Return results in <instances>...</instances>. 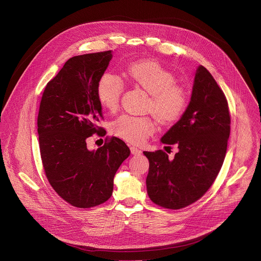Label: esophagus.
<instances>
[{"label": "esophagus", "mask_w": 261, "mask_h": 261, "mask_svg": "<svg viewBox=\"0 0 261 261\" xmlns=\"http://www.w3.org/2000/svg\"><path fill=\"white\" fill-rule=\"evenodd\" d=\"M130 150H131V153L134 154V155H139V154H141V152H142L139 148H137V147H135V146H131V147H130Z\"/></svg>", "instance_id": "obj_1"}]
</instances>
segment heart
Instances as JSON below:
<instances>
[{
  "label": "heart",
  "instance_id": "1",
  "mask_svg": "<svg viewBox=\"0 0 261 261\" xmlns=\"http://www.w3.org/2000/svg\"><path fill=\"white\" fill-rule=\"evenodd\" d=\"M125 77L149 94L147 110L163 124L178 120L188 105V94L182 87L175 85V77L161 64L150 60H139L129 64L124 70ZM124 90V82L116 73L105 72L100 75L96 94L99 103L108 111L119 107ZM117 137L134 144L145 141L154 131L149 117L122 115L111 124Z\"/></svg>",
  "mask_w": 261,
  "mask_h": 261
}]
</instances>
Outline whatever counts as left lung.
<instances>
[{"label":"left lung","mask_w":261,"mask_h":261,"mask_svg":"<svg viewBox=\"0 0 261 261\" xmlns=\"http://www.w3.org/2000/svg\"><path fill=\"white\" fill-rule=\"evenodd\" d=\"M229 132L225 95L207 68L200 65L186 112L161 138L165 144H177L178 152L169 160L161 149L143 151L149 162V199L161 207L177 210L202 198L221 169Z\"/></svg>","instance_id":"8db88e82"}]
</instances>
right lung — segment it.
<instances>
[{"instance_id":"1","label":"right lung","mask_w":261,"mask_h":261,"mask_svg":"<svg viewBox=\"0 0 261 261\" xmlns=\"http://www.w3.org/2000/svg\"><path fill=\"white\" fill-rule=\"evenodd\" d=\"M112 51L69 58L46 86L38 115L42 163L54 191L77 208L107 202L114 190V177L130 149L112 137L96 150L87 148V138L103 134L96 94L97 82L108 68Z\"/></svg>"}]
</instances>
